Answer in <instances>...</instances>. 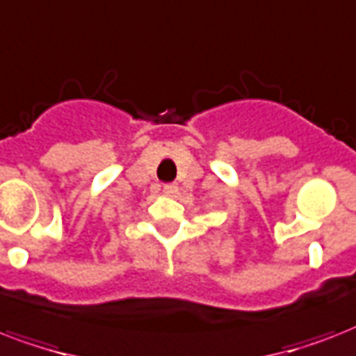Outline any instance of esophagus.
Instances as JSON below:
<instances>
[{
	"label": "esophagus",
	"mask_w": 356,
	"mask_h": 356,
	"mask_svg": "<svg viewBox=\"0 0 356 356\" xmlns=\"http://www.w3.org/2000/svg\"><path fill=\"white\" fill-rule=\"evenodd\" d=\"M176 193H178V186H175V184L163 186V195H167V197H176Z\"/></svg>",
	"instance_id": "1"
}]
</instances>
